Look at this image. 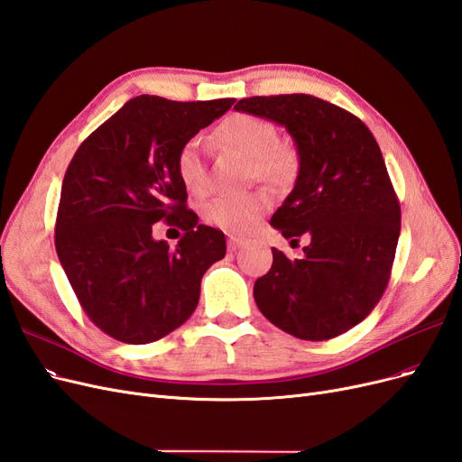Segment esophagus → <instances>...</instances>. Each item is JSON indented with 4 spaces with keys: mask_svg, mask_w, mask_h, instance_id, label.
Here are the masks:
<instances>
[{
    "mask_svg": "<svg viewBox=\"0 0 462 462\" xmlns=\"http://www.w3.org/2000/svg\"><path fill=\"white\" fill-rule=\"evenodd\" d=\"M245 244H247V242L244 240V237H236V236H230V237H228V249H230V251L242 249Z\"/></svg>",
    "mask_w": 462,
    "mask_h": 462,
    "instance_id": "obj_1",
    "label": "esophagus"
}]
</instances>
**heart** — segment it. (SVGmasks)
Listing matches in <instances>:
<instances>
[{"label":"heart","instance_id":"b5f03b06","mask_svg":"<svg viewBox=\"0 0 462 462\" xmlns=\"http://www.w3.org/2000/svg\"><path fill=\"white\" fill-rule=\"evenodd\" d=\"M220 145L249 157L251 174L273 184H286L300 169V153L288 140H278V130L269 118L249 113H236L226 116L215 132ZM176 172L182 186L203 196L209 191L211 180L201 153L198 138L188 140L176 155ZM273 207V193L269 189H253L236 196H220L205 205L203 217L213 226L226 232L245 234L257 226L261 217Z\"/></svg>","mask_w":462,"mask_h":462}]
</instances>
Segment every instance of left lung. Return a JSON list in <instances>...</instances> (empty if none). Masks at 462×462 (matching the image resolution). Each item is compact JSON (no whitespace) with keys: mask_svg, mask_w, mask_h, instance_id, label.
<instances>
[{"mask_svg":"<svg viewBox=\"0 0 462 462\" xmlns=\"http://www.w3.org/2000/svg\"><path fill=\"white\" fill-rule=\"evenodd\" d=\"M234 109L288 130L300 172L271 225L284 237H310L295 261L273 247L271 271L253 288L259 310L300 339L351 330L388 286L401 232V207L374 136L361 118L307 94L245 97Z\"/></svg>","mask_w":462,"mask_h":462,"instance_id":"8db88e82","label":"left lung"}]
</instances>
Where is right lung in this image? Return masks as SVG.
<instances>
[{
    "mask_svg": "<svg viewBox=\"0 0 462 462\" xmlns=\"http://www.w3.org/2000/svg\"><path fill=\"white\" fill-rule=\"evenodd\" d=\"M234 101L132 97L80 143L65 172L57 257L86 315L123 344H152L184 324L203 274L226 255L225 234L186 209L176 155ZM159 219L187 232L176 248L152 237Z\"/></svg>",
    "mask_w": 462,
    "mask_h": 462,
    "instance_id": "1",
    "label": "right lung"
}]
</instances>
